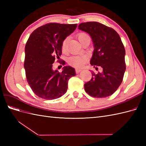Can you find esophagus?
I'll return each instance as SVG.
<instances>
[{
    "mask_svg": "<svg viewBox=\"0 0 146 146\" xmlns=\"http://www.w3.org/2000/svg\"><path fill=\"white\" fill-rule=\"evenodd\" d=\"M80 71H82V69H77V68L76 69V72L77 74H78Z\"/></svg>",
    "mask_w": 146,
    "mask_h": 146,
    "instance_id": "esophagus-1",
    "label": "esophagus"
}]
</instances>
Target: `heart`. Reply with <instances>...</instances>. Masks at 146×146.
<instances>
[{
	"mask_svg": "<svg viewBox=\"0 0 146 146\" xmlns=\"http://www.w3.org/2000/svg\"><path fill=\"white\" fill-rule=\"evenodd\" d=\"M88 36V35L85 33H80L77 35L78 40L81 42L82 39ZM68 48V38L64 39L61 44V50L63 52L67 51ZM87 61L86 56L85 55H74L70 56L68 58V62L69 65L74 66L75 68H80L85 64Z\"/></svg>",
	"mask_w": 146,
	"mask_h": 146,
	"instance_id": "1",
	"label": "heart"
}]
</instances>
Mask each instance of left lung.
<instances>
[{
  "instance_id": "8db88e82",
  "label": "left lung",
  "mask_w": 146,
  "mask_h": 146,
  "mask_svg": "<svg viewBox=\"0 0 146 146\" xmlns=\"http://www.w3.org/2000/svg\"><path fill=\"white\" fill-rule=\"evenodd\" d=\"M78 29L92 38L94 49L90 64L103 69L101 73L92 72L91 80L84 85L85 90L94 98L111 96L121 84L126 69L125 50L121 39L114 29L98 22L81 23Z\"/></svg>"
}]
</instances>
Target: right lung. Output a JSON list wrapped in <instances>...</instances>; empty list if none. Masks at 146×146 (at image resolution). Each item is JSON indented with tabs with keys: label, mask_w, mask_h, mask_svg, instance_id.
<instances>
[{
	"label": "right lung",
	"mask_w": 146,
	"mask_h": 146,
	"mask_svg": "<svg viewBox=\"0 0 146 146\" xmlns=\"http://www.w3.org/2000/svg\"><path fill=\"white\" fill-rule=\"evenodd\" d=\"M77 27V24H47L35 30L28 39L24 64L26 78L39 98L46 100L60 98L67 91L69 79L76 76L75 69L69 66L63 67L61 72L53 70L52 66L62 53L63 41ZM61 63L64 65L65 61Z\"/></svg>",
	"instance_id": "right-lung-1"
}]
</instances>
